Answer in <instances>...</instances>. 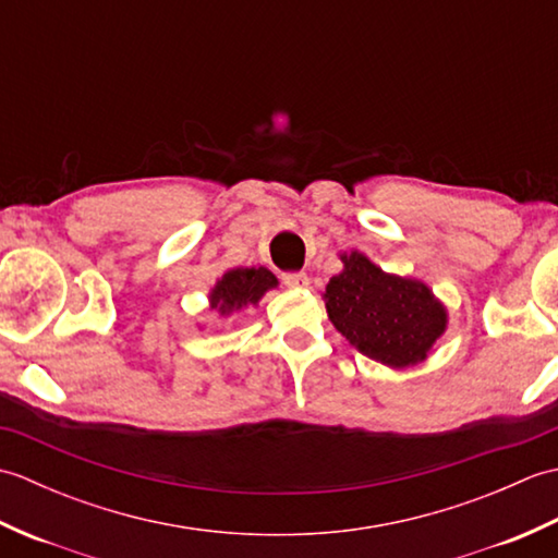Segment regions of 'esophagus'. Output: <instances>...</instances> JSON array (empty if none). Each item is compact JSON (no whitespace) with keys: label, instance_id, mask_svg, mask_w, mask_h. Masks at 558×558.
Returning <instances> with one entry per match:
<instances>
[{"label":"esophagus","instance_id":"1","mask_svg":"<svg viewBox=\"0 0 558 558\" xmlns=\"http://www.w3.org/2000/svg\"><path fill=\"white\" fill-rule=\"evenodd\" d=\"M282 282H286L288 288L300 290V288H306V286H310V278H306V272H302V270H294V272H282Z\"/></svg>","mask_w":558,"mask_h":558}]
</instances>
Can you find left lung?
Masks as SVG:
<instances>
[{
	"label": "left lung",
	"mask_w": 558,
	"mask_h": 558,
	"mask_svg": "<svg viewBox=\"0 0 558 558\" xmlns=\"http://www.w3.org/2000/svg\"><path fill=\"white\" fill-rule=\"evenodd\" d=\"M326 286L328 318L366 357L402 369L417 364L446 330V310L420 280L390 276L360 252L342 256Z\"/></svg>",
	"instance_id": "1"
}]
</instances>
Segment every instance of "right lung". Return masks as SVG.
Instances as JSON below:
<instances>
[{"label":"right lung","instance_id":"obj_1","mask_svg":"<svg viewBox=\"0 0 558 558\" xmlns=\"http://www.w3.org/2000/svg\"><path fill=\"white\" fill-rule=\"evenodd\" d=\"M278 280L264 266L258 268H232L218 280L210 292V306L220 314L242 310L246 304H256L264 294L276 288Z\"/></svg>","mask_w":558,"mask_h":558}]
</instances>
